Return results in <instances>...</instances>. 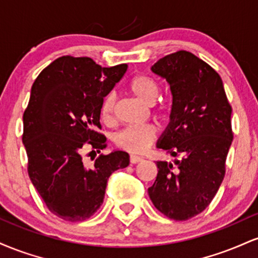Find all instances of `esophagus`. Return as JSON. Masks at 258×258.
<instances>
[{"mask_svg": "<svg viewBox=\"0 0 258 258\" xmlns=\"http://www.w3.org/2000/svg\"><path fill=\"white\" fill-rule=\"evenodd\" d=\"M142 160H143V158H142V156H137V155H131V156H130V162H131V164H137V162L142 161Z\"/></svg>", "mask_w": 258, "mask_h": 258, "instance_id": "1", "label": "esophagus"}]
</instances>
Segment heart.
<instances>
[{
  "mask_svg": "<svg viewBox=\"0 0 258 258\" xmlns=\"http://www.w3.org/2000/svg\"><path fill=\"white\" fill-rule=\"evenodd\" d=\"M128 91L136 98H138L144 104L152 105L155 102L159 94V85L153 78L148 75H137L132 78L128 82ZM115 108L114 94L106 96L102 103L100 115L105 122H110L112 120ZM164 112L162 106H156L155 114L161 115ZM156 138V128L153 125L144 126H130L121 130L114 137V142L121 149H125L130 153L139 154L143 153L154 139Z\"/></svg>",
  "mask_w": 258,
  "mask_h": 258,
  "instance_id": "obj_1",
  "label": "heart"
}]
</instances>
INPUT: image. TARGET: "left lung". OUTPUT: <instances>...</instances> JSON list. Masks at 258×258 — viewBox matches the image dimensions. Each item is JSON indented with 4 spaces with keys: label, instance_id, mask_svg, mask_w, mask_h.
I'll return each instance as SVG.
<instances>
[{
    "label": "left lung",
    "instance_id": "1",
    "mask_svg": "<svg viewBox=\"0 0 258 258\" xmlns=\"http://www.w3.org/2000/svg\"><path fill=\"white\" fill-rule=\"evenodd\" d=\"M152 72L166 80L172 94L170 122L156 147L182 159L156 162L158 176L148 193L161 214L185 221L210 205L224 178L232 106L221 76L193 53L168 54Z\"/></svg>",
    "mask_w": 258,
    "mask_h": 258
}]
</instances>
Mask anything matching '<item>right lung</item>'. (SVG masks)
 Wrapping results in <instances>:
<instances>
[{
	"label": "right lung",
	"mask_w": 258,
	"mask_h": 258,
	"mask_svg": "<svg viewBox=\"0 0 258 258\" xmlns=\"http://www.w3.org/2000/svg\"><path fill=\"white\" fill-rule=\"evenodd\" d=\"M126 70L127 64L102 68L88 57L64 55L32 85L23 116L29 177L49 211L64 221L90 218L103 204L110 174L128 166L130 155L121 150L100 154L91 165L82 158L85 150L106 147L97 132L100 108Z\"/></svg>",
	"instance_id": "1"
}]
</instances>
